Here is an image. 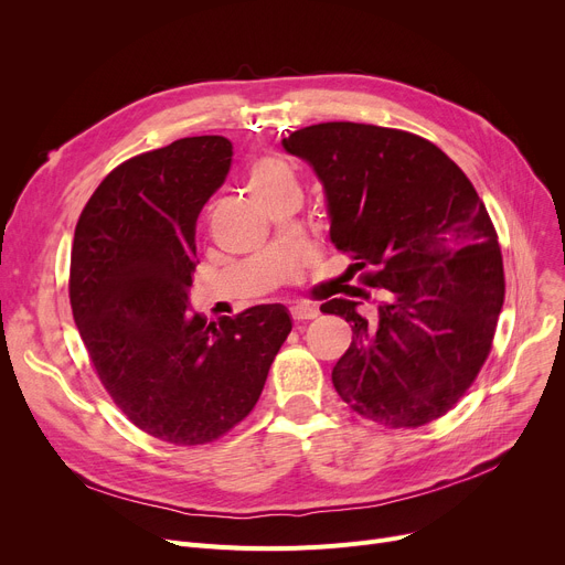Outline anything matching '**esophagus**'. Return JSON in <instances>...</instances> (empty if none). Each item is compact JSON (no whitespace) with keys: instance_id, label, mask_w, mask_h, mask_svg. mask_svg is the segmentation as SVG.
Here are the masks:
<instances>
[{"instance_id":"1","label":"esophagus","mask_w":565,"mask_h":565,"mask_svg":"<svg viewBox=\"0 0 565 565\" xmlns=\"http://www.w3.org/2000/svg\"><path fill=\"white\" fill-rule=\"evenodd\" d=\"M318 316V309L311 307V305H298L292 307V320L295 322H302V320H311Z\"/></svg>"}]
</instances>
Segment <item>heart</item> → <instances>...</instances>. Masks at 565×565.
<instances>
[{
	"mask_svg": "<svg viewBox=\"0 0 565 565\" xmlns=\"http://www.w3.org/2000/svg\"><path fill=\"white\" fill-rule=\"evenodd\" d=\"M249 188L258 201H265L284 192H298V181L279 158H263L249 171Z\"/></svg>",
	"mask_w": 565,
	"mask_h": 565,
	"instance_id": "obj_1",
	"label": "heart"
}]
</instances>
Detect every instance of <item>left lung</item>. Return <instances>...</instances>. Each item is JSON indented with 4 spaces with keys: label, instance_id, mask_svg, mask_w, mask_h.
Returning <instances> with one entry per match:
<instances>
[{
    "label": "left lung",
    "instance_id": "left-lung-1",
    "mask_svg": "<svg viewBox=\"0 0 565 565\" xmlns=\"http://www.w3.org/2000/svg\"><path fill=\"white\" fill-rule=\"evenodd\" d=\"M324 192L330 237L369 286L362 302L320 305L350 322L332 369L337 394L362 417L417 428L447 414L479 375L503 307V263L483 201L435 143L394 128L318 124L281 139Z\"/></svg>",
    "mask_w": 565,
    "mask_h": 565
}]
</instances>
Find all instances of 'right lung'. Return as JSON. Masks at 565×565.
Listing matches in <instances>:
<instances>
[{
  "mask_svg": "<svg viewBox=\"0 0 565 565\" xmlns=\"http://www.w3.org/2000/svg\"><path fill=\"white\" fill-rule=\"evenodd\" d=\"M231 162L220 135L141 153L105 178L75 226L71 307L88 358L126 417L178 447L247 417L292 328L284 305L217 322L190 307L196 217Z\"/></svg>",
  "mask_w": 565,
  "mask_h": 565,
  "instance_id": "add662e5",
  "label": "right lung"
}]
</instances>
